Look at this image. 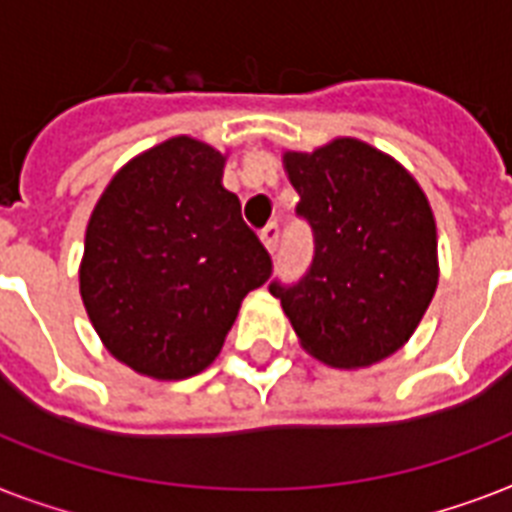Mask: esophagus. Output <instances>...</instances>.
<instances>
[{"label": "esophagus", "mask_w": 512, "mask_h": 512, "mask_svg": "<svg viewBox=\"0 0 512 512\" xmlns=\"http://www.w3.org/2000/svg\"><path fill=\"white\" fill-rule=\"evenodd\" d=\"M279 236H281V231H279V225L276 223H268L263 228V233H260V239H263V244H265V249H268V252H276V249H279Z\"/></svg>", "instance_id": "obj_1"}]
</instances>
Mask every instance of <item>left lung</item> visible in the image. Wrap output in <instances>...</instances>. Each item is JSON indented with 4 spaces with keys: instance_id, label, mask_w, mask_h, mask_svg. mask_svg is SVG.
<instances>
[{
    "instance_id": "8db88e82",
    "label": "left lung",
    "mask_w": 512,
    "mask_h": 512,
    "mask_svg": "<svg viewBox=\"0 0 512 512\" xmlns=\"http://www.w3.org/2000/svg\"><path fill=\"white\" fill-rule=\"evenodd\" d=\"M297 217L311 225L313 260L271 295L311 356L340 369L396 353L438 284L436 220L414 177L377 148L340 138L287 154Z\"/></svg>"
}]
</instances>
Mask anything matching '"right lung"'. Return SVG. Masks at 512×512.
I'll list each match as a JSON object with an SVG mask.
<instances>
[{
  "instance_id": "right-lung-1",
  "label": "right lung",
  "mask_w": 512,
  "mask_h": 512,
  "mask_svg": "<svg viewBox=\"0 0 512 512\" xmlns=\"http://www.w3.org/2000/svg\"><path fill=\"white\" fill-rule=\"evenodd\" d=\"M223 162L207 143L167 140L116 172L87 225L79 289L92 327L156 380L207 369L241 300L273 273L220 183Z\"/></svg>"
}]
</instances>
